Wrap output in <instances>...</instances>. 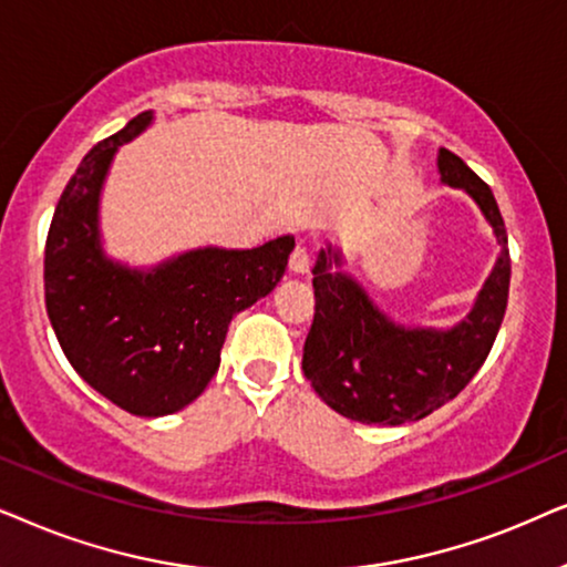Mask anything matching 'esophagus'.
Wrapping results in <instances>:
<instances>
[{"label":"esophagus","mask_w":567,"mask_h":567,"mask_svg":"<svg viewBox=\"0 0 567 567\" xmlns=\"http://www.w3.org/2000/svg\"><path fill=\"white\" fill-rule=\"evenodd\" d=\"M308 269H311V256L303 246H298L296 251L290 254V271L292 275H308Z\"/></svg>","instance_id":"obj_1"}]
</instances>
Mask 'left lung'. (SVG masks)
<instances>
[{
    "label": "left lung",
    "mask_w": 567,
    "mask_h": 567,
    "mask_svg": "<svg viewBox=\"0 0 567 567\" xmlns=\"http://www.w3.org/2000/svg\"><path fill=\"white\" fill-rule=\"evenodd\" d=\"M441 184L462 188L495 233V267L472 311L451 329L404 327L381 311L347 271L342 248L327 240L313 264L316 313L303 347V373L316 394L347 420L404 425L451 402L493 350L508 306V236L489 186L462 157L437 150Z\"/></svg>",
    "instance_id": "8db88e82"
}]
</instances>
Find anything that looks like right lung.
I'll return each mask as SVG.
<instances>
[{"mask_svg": "<svg viewBox=\"0 0 567 567\" xmlns=\"http://www.w3.org/2000/svg\"><path fill=\"white\" fill-rule=\"evenodd\" d=\"M155 113L97 142L59 199L47 238V311L66 360L97 394L137 417L192 404L220 368L233 316L267 298L296 238L256 248H192L155 267H130L103 248L101 194L118 147Z\"/></svg>", "mask_w": 567, "mask_h": 567, "instance_id": "right-lung-1", "label": "right lung"}]
</instances>
